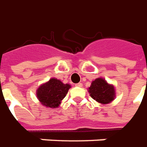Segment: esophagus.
<instances>
[{"label":"esophagus","mask_w":147,"mask_h":147,"mask_svg":"<svg viewBox=\"0 0 147 147\" xmlns=\"http://www.w3.org/2000/svg\"><path fill=\"white\" fill-rule=\"evenodd\" d=\"M76 86H77V87H82V83H78V84H76Z\"/></svg>","instance_id":"34e87169"}]
</instances>
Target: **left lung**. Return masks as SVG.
Here are the masks:
<instances>
[{
    "label": "left lung",
    "mask_w": 147,
    "mask_h": 147,
    "mask_svg": "<svg viewBox=\"0 0 147 147\" xmlns=\"http://www.w3.org/2000/svg\"><path fill=\"white\" fill-rule=\"evenodd\" d=\"M88 92L92 99L102 105L111 103L115 97L114 86L109 84L102 78L92 81L88 88Z\"/></svg>",
    "instance_id": "8db88e82"
}]
</instances>
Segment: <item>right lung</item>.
<instances>
[{
	"mask_svg": "<svg viewBox=\"0 0 147 147\" xmlns=\"http://www.w3.org/2000/svg\"><path fill=\"white\" fill-rule=\"evenodd\" d=\"M70 87V85L63 84L59 79L51 78L38 87L36 96L42 105L55 109L59 107Z\"/></svg>",
	"mask_w": 147,
	"mask_h": 147,
	"instance_id": "right-lung-1",
	"label": "right lung"
}]
</instances>
